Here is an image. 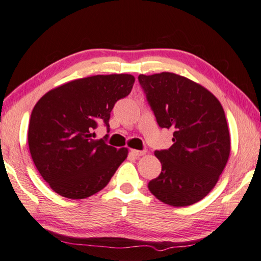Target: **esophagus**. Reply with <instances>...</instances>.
I'll return each mask as SVG.
<instances>
[{"label":"esophagus","instance_id":"obj_1","mask_svg":"<svg viewBox=\"0 0 261 261\" xmlns=\"http://www.w3.org/2000/svg\"><path fill=\"white\" fill-rule=\"evenodd\" d=\"M130 153L134 154L136 157H140V156H144L145 153H147V150H130Z\"/></svg>","mask_w":261,"mask_h":261}]
</instances>
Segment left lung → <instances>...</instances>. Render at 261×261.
I'll use <instances>...</instances> for the list:
<instances>
[{
  "instance_id": "obj_1",
  "label": "left lung",
  "mask_w": 261,
  "mask_h": 261,
  "mask_svg": "<svg viewBox=\"0 0 261 261\" xmlns=\"http://www.w3.org/2000/svg\"><path fill=\"white\" fill-rule=\"evenodd\" d=\"M148 104L162 128H172L170 149L156 150L162 172L149 182L154 197L175 207L203 199L225 168L230 136L225 111L212 93L170 72L139 75Z\"/></svg>"
}]
</instances>
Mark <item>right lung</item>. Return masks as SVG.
Returning a JSON list of instances; mask_svg holds the SVG:
<instances>
[{
    "mask_svg": "<svg viewBox=\"0 0 261 261\" xmlns=\"http://www.w3.org/2000/svg\"><path fill=\"white\" fill-rule=\"evenodd\" d=\"M130 74L94 75L62 85L39 99L29 125V147L41 176L55 193L82 199L109 184L128 150L94 140L99 123L110 130L117 100L129 95ZM108 136V135H107Z\"/></svg>",
    "mask_w": 261,
    "mask_h": 261,
    "instance_id": "obj_1",
    "label": "right lung"
}]
</instances>
